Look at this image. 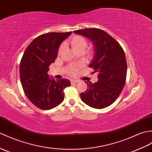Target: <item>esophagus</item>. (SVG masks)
I'll list each match as a JSON object with an SVG mask.
<instances>
[{
  "label": "esophagus",
  "instance_id": "34e87169",
  "mask_svg": "<svg viewBox=\"0 0 152 152\" xmlns=\"http://www.w3.org/2000/svg\"><path fill=\"white\" fill-rule=\"evenodd\" d=\"M78 82H79V81L77 80H70V83H71L72 84L76 83H77Z\"/></svg>",
  "mask_w": 152,
  "mask_h": 152
}]
</instances>
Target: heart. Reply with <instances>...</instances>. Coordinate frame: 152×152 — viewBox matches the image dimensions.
I'll return each instance as SVG.
<instances>
[{
	"label": "heart",
	"mask_w": 152,
	"mask_h": 152,
	"mask_svg": "<svg viewBox=\"0 0 152 152\" xmlns=\"http://www.w3.org/2000/svg\"><path fill=\"white\" fill-rule=\"evenodd\" d=\"M69 43L71 46L72 48L75 50L76 52L79 53V54H82L85 52L88 56H91L93 54V50L92 48H88L86 50L88 41L86 39V38L84 37L80 36V35H75V36H72L69 39ZM63 51V47L61 46L58 49V55L61 54V53ZM80 67V65H71L67 68V72L70 75H75L78 71V70Z\"/></svg>",
	"instance_id": "obj_1"
}]
</instances>
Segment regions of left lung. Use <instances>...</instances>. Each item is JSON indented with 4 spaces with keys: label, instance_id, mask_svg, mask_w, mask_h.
I'll return each mask as SVG.
<instances>
[{
    "label": "left lung",
    "instance_id": "left-lung-1",
    "mask_svg": "<svg viewBox=\"0 0 152 152\" xmlns=\"http://www.w3.org/2000/svg\"><path fill=\"white\" fill-rule=\"evenodd\" d=\"M74 32L93 42L95 54L89 67L98 74L97 82H86L87 89L80 94L81 99L95 109L108 107L119 96L126 83L127 63L124 51L118 41L99 28H86Z\"/></svg>",
    "mask_w": 152,
    "mask_h": 152
}]
</instances>
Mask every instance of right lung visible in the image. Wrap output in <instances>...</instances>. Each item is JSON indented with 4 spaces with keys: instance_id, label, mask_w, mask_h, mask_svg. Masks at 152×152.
<instances>
[{
    "instance_id": "1",
    "label": "right lung",
    "mask_w": 152,
    "mask_h": 152,
    "mask_svg": "<svg viewBox=\"0 0 152 152\" xmlns=\"http://www.w3.org/2000/svg\"><path fill=\"white\" fill-rule=\"evenodd\" d=\"M50 32L35 38L28 46L20 62V79L24 94L36 107L48 110L64 100L63 90L70 86L66 79H50L49 65L57 58L60 44L71 34Z\"/></svg>"
}]
</instances>
